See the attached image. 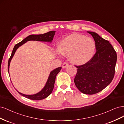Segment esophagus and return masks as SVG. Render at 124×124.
I'll return each instance as SVG.
<instances>
[{
  "instance_id": "1",
  "label": "esophagus",
  "mask_w": 124,
  "mask_h": 124,
  "mask_svg": "<svg viewBox=\"0 0 124 124\" xmlns=\"http://www.w3.org/2000/svg\"><path fill=\"white\" fill-rule=\"evenodd\" d=\"M67 66H68V63L67 62H64L63 65H62V67L63 68H65Z\"/></svg>"
}]
</instances>
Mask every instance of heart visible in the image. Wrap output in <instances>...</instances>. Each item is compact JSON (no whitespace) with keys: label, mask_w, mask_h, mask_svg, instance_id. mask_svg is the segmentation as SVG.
<instances>
[{"label":"heart","mask_w":124,"mask_h":124,"mask_svg":"<svg viewBox=\"0 0 124 124\" xmlns=\"http://www.w3.org/2000/svg\"><path fill=\"white\" fill-rule=\"evenodd\" d=\"M96 48L93 39L79 33L67 36L59 43L58 54L69 55L70 61L75 64H85L92 58Z\"/></svg>","instance_id":"b5f03b06"}]
</instances>
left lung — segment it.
<instances>
[{
  "label": "left lung",
  "instance_id": "left-lung-1",
  "mask_svg": "<svg viewBox=\"0 0 124 124\" xmlns=\"http://www.w3.org/2000/svg\"><path fill=\"white\" fill-rule=\"evenodd\" d=\"M87 32L94 38L96 51L88 62L76 66L77 71L74 82L81 93L92 95L103 90L112 81L117 54L108 41L94 32Z\"/></svg>",
  "mask_w": 124,
  "mask_h": 124
}]
</instances>
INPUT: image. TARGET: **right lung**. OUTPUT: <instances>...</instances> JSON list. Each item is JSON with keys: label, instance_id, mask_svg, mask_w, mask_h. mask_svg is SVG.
<instances>
[{"label": "right lung", "instance_id": "add662e5", "mask_svg": "<svg viewBox=\"0 0 124 124\" xmlns=\"http://www.w3.org/2000/svg\"><path fill=\"white\" fill-rule=\"evenodd\" d=\"M55 31H51L43 34H31L23 39L21 42H19L18 44H16L14 47L12 53L11 57L9 58L8 61V69L9 74L10 62L12 59L13 55L15 54L16 50H17V49L19 46H22L23 44H25L27 42L29 41H37L51 43L52 41H53L54 35L55 34ZM61 67H58L57 69H55L53 71H51L45 86L44 87V88L40 92H39V93L33 95H26L20 93L17 91L19 94H21V95L31 100H34V101H39V100H42L47 97L52 93V92H53L54 87L55 77H56L57 74L60 72V71L61 70Z\"/></svg>", "mask_w": 124, "mask_h": 124}]
</instances>
